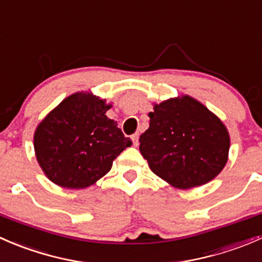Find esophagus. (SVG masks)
<instances>
[{
    "label": "esophagus",
    "mask_w": 262,
    "mask_h": 262,
    "mask_svg": "<svg viewBox=\"0 0 262 262\" xmlns=\"http://www.w3.org/2000/svg\"><path fill=\"white\" fill-rule=\"evenodd\" d=\"M132 141H133V144L134 146H138V139H139V133H134L132 134Z\"/></svg>",
    "instance_id": "obj_1"
}]
</instances>
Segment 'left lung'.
Wrapping results in <instances>:
<instances>
[{
    "instance_id": "8db88e82",
    "label": "left lung",
    "mask_w": 262,
    "mask_h": 262,
    "mask_svg": "<svg viewBox=\"0 0 262 262\" xmlns=\"http://www.w3.org/2000/svg\"><path fill=\"white\" fill-rule=\"evenodd\" d=\"M139 150L149 168L179 189L204 185L226 166L229 134L202 102L185 96L155 104Z\"/></svg>"
}]
</instances>
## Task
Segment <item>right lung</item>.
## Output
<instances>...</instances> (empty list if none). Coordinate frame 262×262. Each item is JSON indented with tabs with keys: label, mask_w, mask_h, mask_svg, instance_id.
<instances>
[{
	"label": "right lung",
	"mask_w": 262,
	"mask_h": 262,
	"mask_svg": "<svg viewBox=\"0 0 262 262\" xmlns=\"http://www.w3.org/2000/svg\"><path fill=\"white\" fill-rule=\"evenodd\" d=\"M110 107L91 92H76L43 119L34 134V149L50 181L67 189L91 186L132 146L116 121L105 115Z\"/></svg>",
	"instance_id": "obj_1"
}]
</instances>
